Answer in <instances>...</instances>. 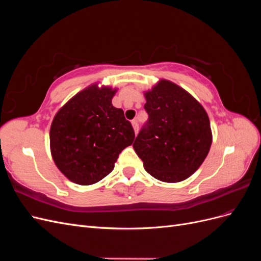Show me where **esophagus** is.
I'll list each match as a JSON object with an SVG mask.
<instances>
[{
  "instance_id": "1",
  "label": "esophagus",
  "mask_w": 261,
  "mask_h": 261,
  "mask_svg": "<svg viewBox=\"0 0 261 261\" xmlns=\"http://www.w3.org/2000/svg\"><path fill=\"white\" fill-rule=\"evenodd\" d=\"M132 125H133L134 132H135V134H137L138 133V122L136 120H133L132 121Z\"/></svg>"
}]
</instances>
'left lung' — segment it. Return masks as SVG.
Returning a JSON list of instances; mask_svg holds the SVG:
<instances>
[{
  "label": "left lung",
  "mask_w": 261,
  "mask_h": 261,
  "mask_svg": "<svg viewBox=\"0 0 261 261\" xmlns=\"http://www.w3.org/2000/svg\"><path fill=\"white\" fill-rule=\"evenodd\" d=\"M149 118L134 141L144 168L154 178L177 183L199 169L212 144L206 110L178 85L160 80L144 92Z\"/></svg>",
  "instance_id": "obj_1"
}]
</instances>
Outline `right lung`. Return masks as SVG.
Returning a JSON list of instances; mask_svg holds the SVG:
<instances>
[{"label": "right lung", "instance_id": "obj_1", "mask_svg": "<svg viewBox=\"0 0 261 261\" xmlns=\"http://www.w3.org/2000/svg\"><path fill=\"white\" fill-rule=\"evenodd\" d=\"M116 91L94 83L70 98L53 118L52 159L75 184L91 185L110 174L118 154L135 138L123 110L112 105Z\"/></svg>", "mask_w": 261, "mask_h": 261}]
</instances>
